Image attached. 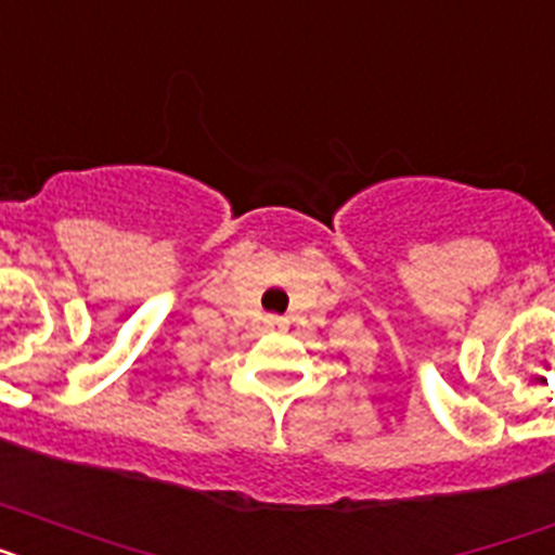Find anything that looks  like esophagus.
Returning <instances> with one entry per match:
<instances>
[{"mask_svg":"<svg viewBox=\"0 0 555 555\" xmlns=\"http://www.w3.org/2000/svg\"><path fill=\"white\" fill-rule=\"evenodd\" d=\"M264 324H268L270 330H282L287 324V321L282 319V315H268V319H264Z\"/></svg>","mask_w":555,"mask_h":555,"instance_id":"obj_1","label":"esophagus"}]
</instances>
